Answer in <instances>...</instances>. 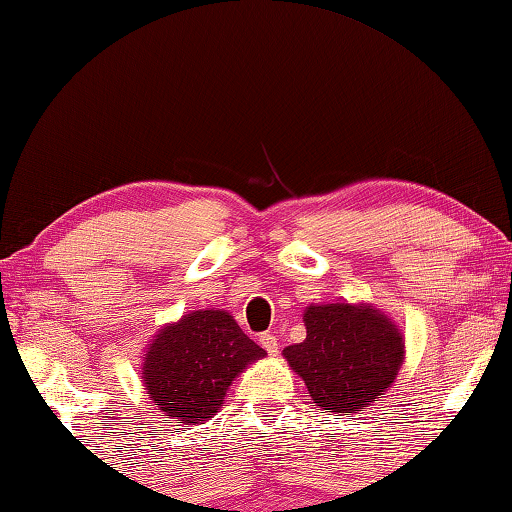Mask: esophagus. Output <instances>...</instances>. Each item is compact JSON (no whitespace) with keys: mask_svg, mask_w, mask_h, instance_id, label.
Returning a JSON list of instances; mask_svg holds the SVG:
<instances>
[{"mask_svg":"<svg viewBox=\"0 0 512 512\" xmlns=\"http://www.w3.org/2000/svg\"><path fill=\"white\" fill-rule=\"evenodd\" d=\"M259 345H262L268 353H271V356H275L277 349H280V345H277V336H273L271 331L262 333V336H259Z\"/></svg>","mask_w":512,"mask_h":512,"instance_id":"obj_1","label":"esophagus"}]
</instances>
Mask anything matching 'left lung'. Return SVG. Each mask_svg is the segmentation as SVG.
Instances as JSON below:
<instances>
[{
  "mask_svg": "<svg viewBox=\"0 0 512 512\" xmlns=\"http://www.w3.org/2000/svg\"><path fill=\"white\" fill-rule=\"evenodd\" d=\"M306 338L284 349L318 407L356 414L383 398L401 369L396 324L369 306L322 304L304 313Z\"/></svg>",
  "mask_w": 512,
  "mask_h": 512,
  "instance_id": "obj_1",
  "label": "left lung"
}]
</instances>
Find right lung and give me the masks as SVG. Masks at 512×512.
I'll use <instances>...</instances> for the list:
<instances>
[{"label":"right lung","instance_id":"1","mask_svg":"<svg viewBox=\"0 0 512 512\" xmlns=\"http://www.w3.org/2000/svg\"><path fill=\"white\" fill-rule=\"evenodd\" d=\"M264 353L226 311H194L150 345L145 389L165 416L194 425L217 414L232 380Z\"/></svg>","mask_w":512,"mask_h":512}]
</instances>
